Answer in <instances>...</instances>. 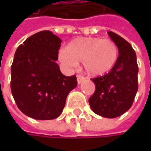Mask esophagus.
<instances>
[{"instance_id": "1", "label": "esophagus", "mask_w": 151, "mask_h": 151, "mask_svg": "<svg viewBox=\"0 0 151 151\" xmlns=\"http://www.w3.org/2000/svg\"><path fill=\"white\" fill-rule=\"evenodd\" d=\"M84 80H85L84 76H82L81 75H77V82H78V84H81Z\"/></svg>"}]
</instances>
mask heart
I'll return each instance as SVG.
<instances>
[{
    "instance_id": "obj_1",
    "label": "heart",
    "mask_w": 151,
    "mask_h": 151,
    "mask_svg": "<svg viewBox=\"0 0 151 151\" xmlns=\"http://www.w3.org/2000/svg\"><path fill=\"white\" fill-rule=\"evenodd\" d=\"M118 47L110 39L80 38L71 41L62 50L60 58L69 66L83 62L86 72L98 76L110 71L118 60Z\"/></svg>"
}]
</instances>
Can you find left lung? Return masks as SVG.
<instances>
[{
	"label": "left lung",
	"instance_id": "1",
	"mask_svg": "<svg viewBox=\"0 0 151 151\" xmlns=\"http://www.w3.org/2000/svg\"><path fill=\"white\" fill-rule=\"evenodd\" d=\"M107 33L118 47V60L107 74L91 79L96 90L89 98V104L97 115L113 119L132 106L138 91L139 68L131 44L115 32Z\"/></svg>",
	"mask_w": 151,
	"mask_h": 151
}]
</instances>
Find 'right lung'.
I'll use <instances>...</instances> for the list:
<instances>
[{"label":"right lung","mask_w":151,"mask_h":151,"mask_svg":"<svg viewBox=\"0 0 151 151\" xmlns=\"http://www.w3.org/2000/svg\"><path fill=\"white\" fill-rule=\"evenodd\" d=\"M61 39L50 31L27 38L17 49L11 67V90L22 113L38 120L58 118L76 76H65L55 61Z\"/></svg>","instance_id":"1"}]
</instances>
